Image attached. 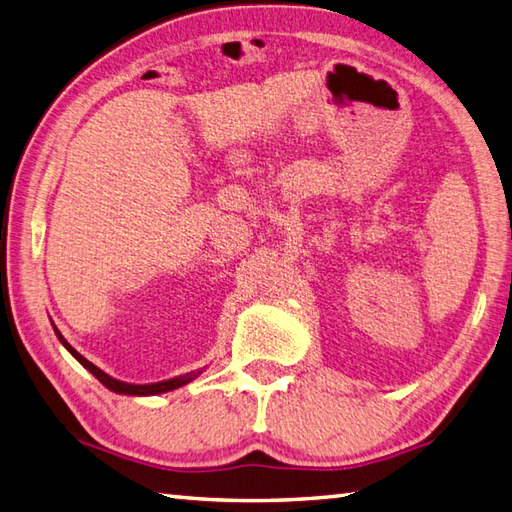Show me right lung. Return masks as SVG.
<instances>
[{
	"mask_svg": "<svg viewBox=\"0 0 512 512\" xmlns=\"http://www.w3.org/2000/svg\"><path fill=\"white\" fill-rule=\"evenodd\" d=\"M52 328H54V325H52ZM54 334H57V339L61 341V345L65 347V350H68V352L76 358V361H79L85 369H88V372H90L94 378H99L107 389L114 391V394H123V396H158V394H167V391L184 387V385L191 383V380H195V378H198V376L202 374V369H198V372H189V374L173 376V378H167V380H158V383H147V385L125 383V380H118V378H114V376H110V374H105L101 367H96L94 363L88 361V358L76 352L74 347L63 339V334H61L57 328H54Z\"/></svg>",
	"mask_w": 512,
	"mask_h": 512,
	"instance_id": "right-lung-1",
	"label": "right lung"
}]
</instances>
